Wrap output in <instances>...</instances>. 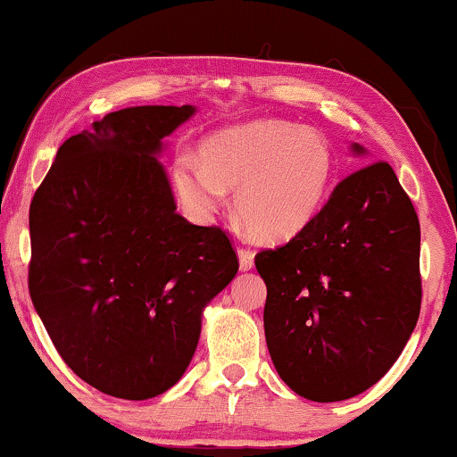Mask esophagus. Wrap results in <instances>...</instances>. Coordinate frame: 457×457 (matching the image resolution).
Listing matches in <instances>:
<instances>
[{"label": "esophagus", "instance_id": "esophagus-1", "mask_svg": "<svg viewBox=\"0 0 457 457\" xmlns=\"http://www.w3.org/2000/svg\"><path fill=\"white\" fill-rule=\"evenodd\" d=\"M237 255H239V268L243 272L252 270L253 268V252H249V249H237Z\"/></svg>", "mask_w": 457, "mask_h": 457}]
</instances>
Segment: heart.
<instances>
[{
  "label": "heart",
  "mask_w": 457,
  "mask_h": 457,
  "mask_svg": "<svg viewBox=\"0 0 457 457\" xmlns=\"http://www.w3.org/2000/svg\"><path fill=\"white\" fill-rule=\"evenodd\" d=\"M335 172L328 141L312 129L262 120L212 135L199 162L180 155L172 179L180 202L212 220L235 191L239 220L255 239L289 241L314 220L327 202Z\"/></svg>",
  "instance_id": "1"
}]
</instances>
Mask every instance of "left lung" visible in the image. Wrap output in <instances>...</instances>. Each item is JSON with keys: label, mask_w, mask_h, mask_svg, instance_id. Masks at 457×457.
Masks as SVG:
<instances>
[{"label": "left lung", "mask_w": 457, "mask_h": 457, "mask_svg": "<svg viewBox=\"0 0 457 457\" xmlns=\"http://www.w3.org/2000/svg\"><path fill=\"white\" fill-rule=\"evenodd\" d=\"M355 155H368L352 143ZM272 364L310 402H343L385 377L420 314V222L386 162L335 187L310 227L255 255Z\"/></svg>", "instance_id": "left-lung-1"}]
</instances>
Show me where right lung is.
<instances>
[{"mask_svg": "<svg viewBox=\"0 0 457 457\" xmlns=\"http://www.w3.org/2000/svg\"><path fill=\"white\" fill-rule=\"evenodd\" d=\"M195 105L110 112L74 135L30 204L29 291L71 370L120 399L183 377L205 305L239 270L218 227L177 212L164 139Z\"/></svg>", "mask_w": 457, "mask_h": 457, "instance_id": "obj_1", "label": "right lung"}]
</instances>
